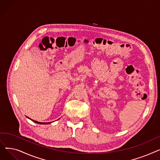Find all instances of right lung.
Masks as SVG:
<instances>
[{
  "label": "right lung",
  "instance_id": "add662e5",
  "mask_svg": "<svg viewBox=\"0 0 160 160\" xmlns=\"http://www.w3.org/2000/svg\"><path fill=\"white\" fill-rule=\"evenodd\" d=\"M28 119H30L31 121H32L33 122H36V123H38V124H49V123H51V122H38V121H34V120H32V119H30L29 117H27Z\"/></svg>",
  "mask_w": 160,
  "mask_h": 160
}]
</instances>
